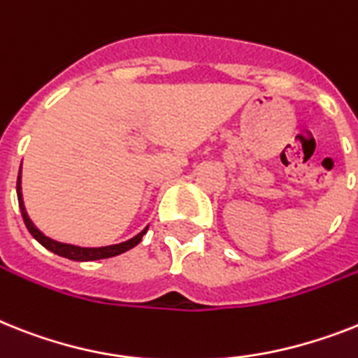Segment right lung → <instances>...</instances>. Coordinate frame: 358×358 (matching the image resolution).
I'll return each instance as SVG.
<instances>
[{
    "label": "right lung",
    "mask_w": 358,
    "mask_h": 358,
    "mask_svg": "<svg viewBox=\"0 0 358 358\" xmlns=\"http://www.w3.org/2000/svg\"><path fill=\"white\" fill-rule=\"evenodd\" d=\"M16 194H17V203H20V210H22L23 221H25L27 230L31 232V236L36 239L38 243H41L47 250L58 254L62 258L73 259V262H94V259H106L113 258V256H119V254L126 252V250L133 249L135 245L141 243L143 236L148 232V227L144 230H141L137 236H133L128 241H122V243L117 245H108V247H78V245H69V243H60L56 239H51L49 236H45L38 229L34 223L31 221L29 214L25 210V205H23V196H22V168H20V173H17V182H16Z\"/></svg>",
    "instance_id": "add662e5"
}]
</instances>
